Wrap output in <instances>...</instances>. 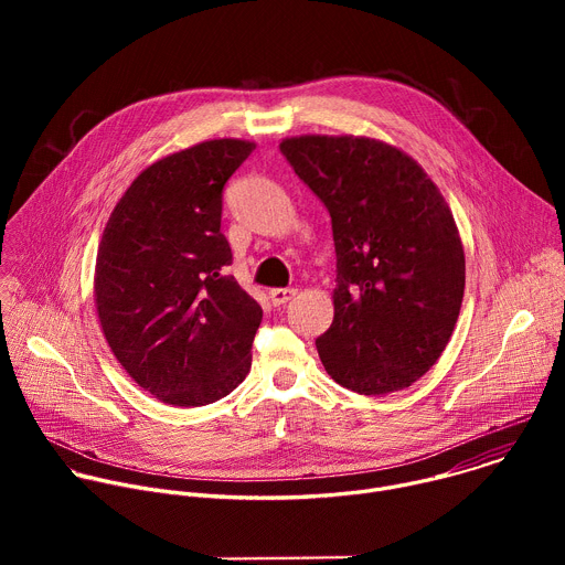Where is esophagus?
I'll list each match as a JSON object with an SVG mask.
<instances>
[{
    "label": "esophagus",
    "mask_w": 565,
    "mask_h": 565,
    "mask_svg": "<svg viewBox=\"0 0 565 565\" xmlns=\"http://www.w3.org/2000/svg\"><path fill=\"white\" fill-rule=\"evenodd\" d=\"M295 295H297L295 288H273V290L268 292L273 306H284V303H288Z\"/></svg>",
    "instance_id": "obj_1"
}]
</instances>
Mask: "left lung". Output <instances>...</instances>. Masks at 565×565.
<instances>
[{"label":"left lung","mask_w":565,"mask_h":565,"mask_svg":"<svg viewBox=\"0 0 565 565\" xmlns=\"http://www.w3.org/2000/svg\"><path fill=\"white\" fill-rule=\"evenodd\" d=\"M295 174L331 212L333 324L317 338L327 373L360 395L420 380L443 355L465 295L454 214L418 160L377 138H284Z\"/></svg>","instance_id":"left-lung-1"}]
</instances>
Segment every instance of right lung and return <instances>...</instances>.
<instances>
[{"label":"right lung","instance_id":"1","mask_svg":"<svg viewBox=\"0 0 565 565\" xmlns=\"http://www.w3.org/2000/svg\"><path fill=\"white\" fill-rule=\"evenodd\" d=\"M257 145L203 140L147 166L105 225L94 301L127 375L172 407H203L246 380L262 306L225 268L221 192Z\"/></svg>","mask_w":565,"mask_h":565}]
</instances>
